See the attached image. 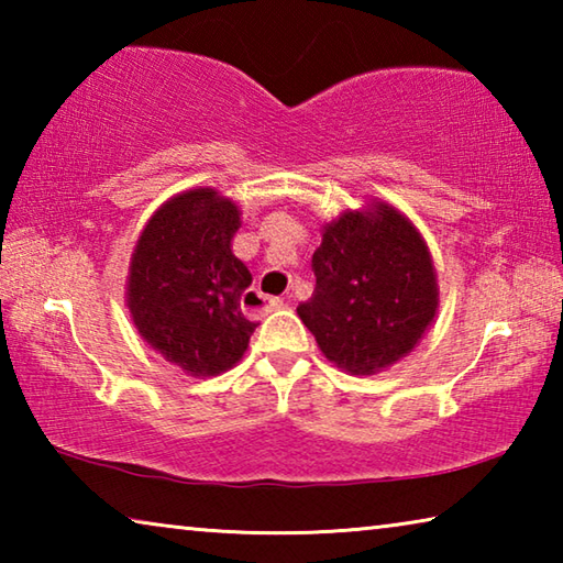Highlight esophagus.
<instances>
[{
    "label": "esophagus",
    "instance_id": "34e87169",
    "mask_svg": "<svg viewBox=\"0 0 563 563\" xmlns=\"http://www.w3.org/2000/svg\"><path fill=\"white\" fill-rule=\"evenodd\" d=\"M241 305H243V310L247 312V316L263 318V316H268V312L278 310L280 305H283V300L280 298H268V295H263L261 290L251 288V290L243 292Z\"/></svg>",
    "mask_w": 563,
    "mask_h": 563
}]
</instances>
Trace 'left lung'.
<instances>
[{"mask_svg": "<svg viewBox=\"0 0 563 563\" xmlns=\"http://www.w3.org/2000/svg\"><path fill=\"white\" fill-rule=\"evenodd\" d=\"M312 273L316 290L298 316L322 355L352 375L383 373L409 355L440 305L424 238L383 201L322 228Z\"/></svg>", "mask_w": 563, "mask_h": 563, "instance_id": "8db88e82", "label": "left lung"}]
</instances>
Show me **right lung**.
Returning <instances> with one entry per match:
<instances>
[{
  "label": "right lung",
  "instance_id": "right-lung-1",
  "mask_svg": "<svg viewBox=\"0 0 563 563\" xmlns=\"http://www.w3.org/2000/svg\"><path fill=\"white\" fill-rule=\"evenodd\" d=\"M238 228L241 211L231 198L194 188L161 206L133 247L126 283L133 325L186 375L231 369L258 328L241 310L253 275L231 251Z\"/></svg>",
  "mask_w": 563,
  "mask_h": 563
}]
</instances>
